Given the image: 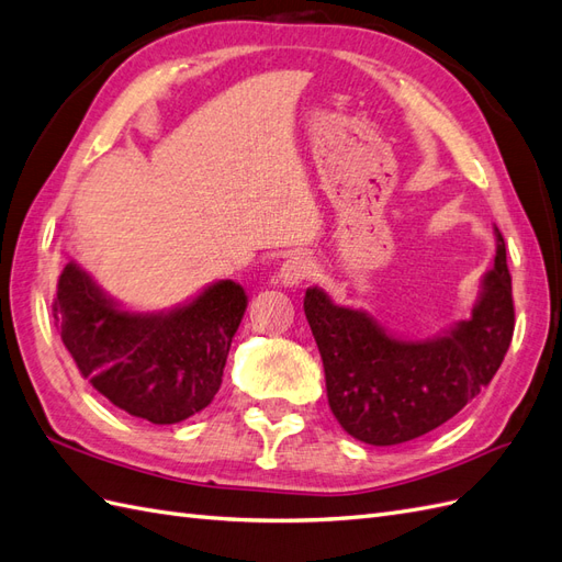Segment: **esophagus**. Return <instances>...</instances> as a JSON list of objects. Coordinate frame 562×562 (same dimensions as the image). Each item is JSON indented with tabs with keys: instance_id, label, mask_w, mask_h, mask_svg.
Returning <instances> with one entry per match:
<instances>
[{
	"instance_id": "obj_1",
	"label": "esophagus",
	"mask_w": 562,
	"mask_h": 562,
	"mask_svg": "<svg viewBox=\"0 0 562 562\" xmlns=\"http://www.w3.org/2000/svg\"><path fill=\"white\" fill-rule=\"evenodd\" d=\"M313 272H315V263L311 261V258L304 254H294L282 263L280 280L284 286H299L301 282L311 280Z\"/></svg>"
}]
</instances>
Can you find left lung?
Instances as JSON below:
<instances>
[{"instance_id":"1","label":"left lung","mask_w":562,"mask_h":562,"mask_svg":"<svg viewBox=\"0 0 562 562\" xmlns=\"http://www.w3.org/2000/svg\"><path fill=\"white\" fill-rule=\"evenodd\" d=\"M306 321L325 368L327 401L358 441L394 446L437 429L492 382L513 329L506 241L496 229L494 268L468 321L431 339H398L366 311L306 290Z\"/></svg>"}]
</instances>
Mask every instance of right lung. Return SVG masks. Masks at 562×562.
I'll use <instances>...</instances> for the list:
<instances>
[{
  "mask_svg": "<svg viewBox=\"0 0 562 562\" xmlns=\"http://www.w3.org/2000/svg\"><path fill=\"white\" fill-rule=\"evenodd\" d=\"M52 311L64 347L99 394L135 418L176 425L204 411L221 390L247 292L218 280L182 306L133 313L70 261Z\"/></svg>",
  "mask_w": 562,
  "mask_h": 562,
  "instance_id": "add662e5",
  "label": "right lung"
}]
</instances>
